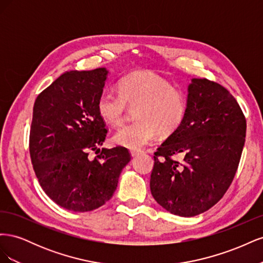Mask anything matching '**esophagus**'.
Returning a JSON list of instances; mask_svg holds the SVG:
<instances>
[{"mask_svg": "<svg viewBox=\"0 0 263 263\" xmlns=\"http://www.w3.org/2000/svg\"><path fill=\"white\" fill-rule=\"evenodd\" d=\"M140 153H141V150H130L132 157H136V156H138Z\"/></svg>", "mask_w": 263, "mask_h": 263, "instance_id": "34e87169", "label": "esophagus"}]
</instances>
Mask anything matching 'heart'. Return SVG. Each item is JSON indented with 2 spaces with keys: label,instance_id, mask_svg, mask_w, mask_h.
Returning a JSON list of instances; mask_svg holds the SVG:
<instances>
[{
  "label": "heart",
  "instance_id": "obj_1",
  "mask_svg": "<svg viewBox=\"0 0 263 263\" xmlns=\"http://www.w3.org/2000/svg\"><path fill=\"white\" fill-rule=\"evenodd\" d=\"M119 94L105 91L98 100V112L110 126H119L127 105L136 107L138 122L124 126L112 137L114 144L128 149L148 145L157 133L170 136L182 125L186 114V98L182 90L151 71H135L118 84Z\"/></svg>",
  "mask_w": 263,
  "mask_h": 263
}]
</instances>
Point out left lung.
<instances>
[{
	"mask_svg": "<svg viewBox=\"0 0 263 263\" xmlns=\"http://www.w3.org/2000/svg\"><path fill=\"white\" fill-rule=\"evenodd\" d=\"M246 128L229 91L208 79H192L184 121L155 153L150 190L157 203L182 217L213 208L234 180ZM179 153L185 157L181 163L171 158Z\"/></svg>",
	"mask_w": 263,
	"mask_h": 263,
	"instance_id": "left-lung-1",
	"label": "left lung"
}]
</instances>
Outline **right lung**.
Segmentation results:
<instances>
[{"label": "right lung", "mask_w": 263, "mask_h": 263, "mask_svg": "<svg viewBox=\"0 0 263 263\" xmlns=\"http://www.w3.org/2000/svg\"><path fill=\"white\" fill-rule=\"evenodd\" d=\"M108 73L106 68L67 71L35 101L29 135L34 171L45 193L68 211L104 205L130 161L128 150L119 146L89 158L107 134L97 104Z\"/></svg>", "instance_id": "right-lung-1"}]
</instances>
